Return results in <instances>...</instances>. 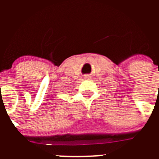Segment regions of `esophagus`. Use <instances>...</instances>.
<instances>
[{
  "label": "esophagus",
  "mask_w": 159,
  "mask_h": 159,
  "mask_svg": "<svg viewBox=\"0 0 159 159\" xmlns=\"http://www.w3.org/2000/svg\"><path fill=\"white\" fill-rule=\"evenodd\" d=\"M87 78H88V77H87Z\"/></svg>",
  "instance_id": "34e87169"
}]
</instances>
